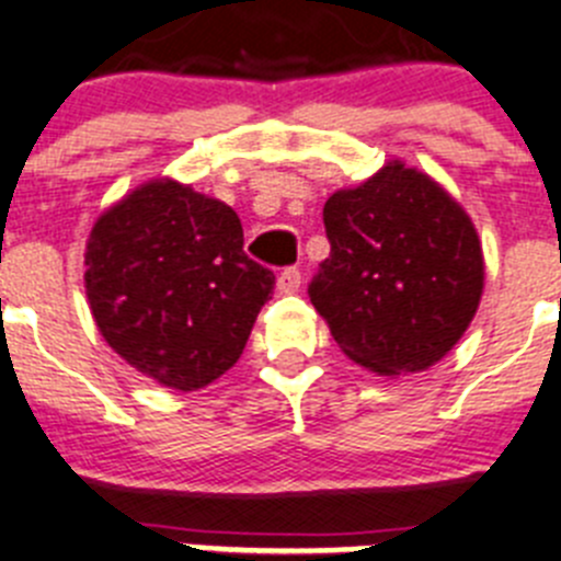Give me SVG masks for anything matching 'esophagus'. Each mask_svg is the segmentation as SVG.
<instances>
[{"mask_svg": "<svg viewBox=\"0 0 561 561\" xmlns=\"http://www.w3.org/2000/svg\"><path fill=\"white\" fill-rule=\"evenodd\" d=\"M276 287L279 293H296L301 287V271L299 268H285L276 279Z\"/></svg>", "mask_w": 561, "mask_h": 561, "instance_id": "obj_1", "label": "esophagus"}]
</instances>
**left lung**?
Returning <instances> with one entry per match:
<instances>
[{"label":"left lung","instance_id":"left-lung-1","mask_svg":"<svg viewBox=\"0 0 561 561\" xmlns=\"http://www.w3.org/2000/svg\"><path fill=\"white\" fill-rule=\"evenodd\" d=\"M330 256L310 301L346 357L382 377L442 360L483 293L478 231L431 175L388 161L324 204Z\"/></svg>","mask_w":561,"mask_h":561}]
</instances>
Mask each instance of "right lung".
<instances>
[{
	"label": "right lung",
	"mask_w": 561,
	"mask_h": 561,
	"mask_svg": "<svg viewBox=\"0 0 561 561\" xmlns=\"http://www.w3.org/2000/svg\"><path fill=\"white\" fill-rule=\"evenodd\" d=\"M83 282L111 350L159 386L195 391L240 360L276 276L245 256L231 206L153 179L100 215Z\"/></svg>",
	"instance_id": "obj_1"
}]
</instances>
